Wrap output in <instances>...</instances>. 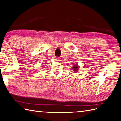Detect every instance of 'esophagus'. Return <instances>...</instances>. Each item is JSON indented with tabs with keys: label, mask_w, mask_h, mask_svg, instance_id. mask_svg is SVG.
I'll return each instance as SVG.
<instances>
[{
	"label": "esophagus",
	"mask_w": 121,
	"mask_h": 121,
	"mask_svg": "<svg viewBox=\"0 0 121 121\" xmlns=\"http://www.w3.org/2000/svg\"><path fill=\"white\" fill-rule=\"evenodd\" d=\"M55 60H56V61L60 60V58H59V57H55Z\"/></svg>",
	"instance_id": "1"
}]
</instances>
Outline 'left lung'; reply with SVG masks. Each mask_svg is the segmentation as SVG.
Returning <instances> with one entry per match:
<instances>
[{
    "instance_id": "1",
    "label": "left lung",
    "mask_w": 121,
    "mask_h": 121,
    "mask_svg": "<svg viewBox=\"0 0 121 121\" xmlns=\"http://www.w3.org/2000/svg\"><path fill=\"white\" fill-rule=\"evenodd\" d=\"M79 69V66L77 64H76L75 65H74V66L72 67V70H73L74 72H77V71H78Z\"/></svg>"
}]
</instances>
